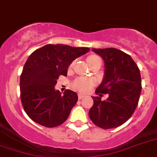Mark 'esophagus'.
<instances>
[{"label":"esophagus","instance_id":"esophagus-1","mask_svg":"<svg viewBox=\"0 0 157 157\" xmlns=\"http://www.w3.org/2000/svg\"><path fill=\"white\" fill-rule=\"evenodd\" d=\"M83 98H85V95H83L81 94H78V98L79 99H82Z\"/></svg>","mask_w":157,"mask_h":157}]
</instances>
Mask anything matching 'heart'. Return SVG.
Instances as JSON below:
<instances>
[{"label": "heart", "instance_id": "1", "mask_svg": "<svg viewBox=\"0 0 157 157\" xmlns=\"http://www.w3.org/2000/svg\"><path fill=\"white\" fill-rule=\"evenodd\" d=\"M87 62L88 63L91 65L92 63H95V62H98V61H101L100 57H98V56H94V55H92L90 56L87 57ZM74 62H72L70 65V67L73 65ZM94 85V81L91 78H88V77H77L72 81V86L73 87V89L78 90L80 92H82V93H86V92L90 91V90L92 88V86Z\"/></svg>", "mask_w": 157, "mask_h": 157}]
</instances>
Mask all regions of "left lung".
<instances>
[{
    "label": "left lung",
    "instance_id": "left-lung-1",
    "mask_svg": "<svg viewBox=\"0 0 157 157\" xmlns=\"http://www.w3.org/2000/svg\"><path fill=\"white\" fill-rule=\"evenodd\" d=\"M92 51L105 62V76L97 88L99 97H93L94 105L89 111L90 119L102 129L118 127L129 119L136 109L140 96V72L136 62L127 53L116 48ZM101 93H108L101 101Z\"/></svg>",
    "mask_w": 157,
    "mask_h": 157
}]
</instances>
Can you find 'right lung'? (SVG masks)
<instances>
[{"mask_svg": "<svg viewBox=\"0 0 157 157\" xmlns=\"http://www.w3.org/2000/svg\"><path fill=\"white\" fill-rule=\"evenodd\" d=\"M89 51V48L48 44L30 54L20 76V96L24 110L34 122L55 127L67 120L78 97L70 90L62 95L55 85L59 76H67L72 61Z\"/></svg>", "mask_w": 157, "mask_h": 157, "instance_id": "add662e5", "label": "right lung"}]
</instances>
